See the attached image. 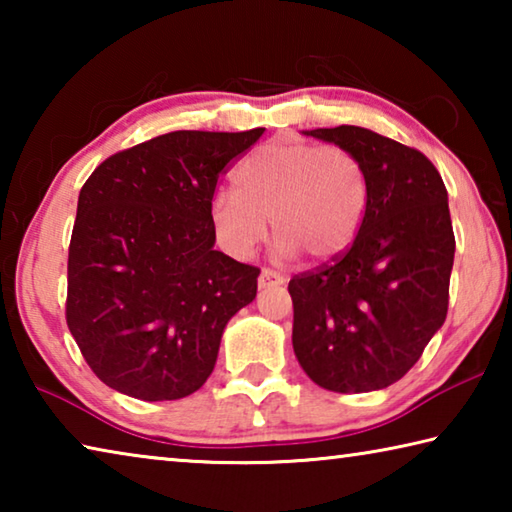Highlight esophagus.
Listing matches in <instances>:
<instances>
[{
	"label": "esophagus",
	"mask_w": 512,
	"mask_h": 512,
	"mask_svg": "<svg viewBox=\"0 0 512 512\" xmlns=\"http://www.w3.org/2000/svg\"><path fill=\"white\" fill-rule=\"evenodd\" d=\"M282 282H284V277L277 271H273V268H262V273H259V277H257L259 289L277 287V284H282Z\"/></svg>",
	"instance_id": "1"
}]
</instances>
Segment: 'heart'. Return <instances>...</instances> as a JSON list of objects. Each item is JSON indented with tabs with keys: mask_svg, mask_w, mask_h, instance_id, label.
I'll list each match as a JSON object with an SVG mask.
<instances>
[{
	"mask_svg": "<svg viewBox=\"0 0 512 512\" xmlns=\"http://www.w3.org/2000/svg\"><path fill=\"white\" fill-rule=\"evenodd\" d=\"M232 192L210 205L216 235L230 253H253L271 221L284 255L327 262L357 239L370 183L363 162L345 146L268 142L232 173Z\"/></svg>",
	"mask_w": 512,
	"mask_h": 512,
	"instance_id": "obj_1",
	"label": "heart"
}]
</instances>
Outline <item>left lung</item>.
Masks as SVG:
<instances>
[{"instance_id":"left-lung-1","label":"left lung","mask_w":512,"mask_h":512,"mask_svg":"<svg viewBox=\"0 0 512 512\" xmlns=\"http://www.w3.org/2000/svg\"><path fill=\"white\" fill-rule=\"evenodd\" d=\"M309 135L350 149L370 196L343 255L291 277L293 350L311 381L368 393L402 379L447 318L454 228L427 155L359 126Z\"/></svg>"}]
</instances>
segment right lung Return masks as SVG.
<instances>
[{"instance_id": "add662e5", "label": "right lung", "mask_w": 512, "mask_h": 512, "mask_svg": "<svg viewBox=\"0 0 512 512\" xmlns=\"http://www.w3.org/2000/svg\"><path fill=\"white\" fill-rule=\"evenodd\" d=\"M264 128L173 131L117 151L85 180L67 257L65 318L94 375L144 402L212 375L223 327L259 268L214 250L221 173Z\"/></svg>"}]
</instances>
